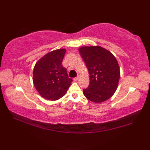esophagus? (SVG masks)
Instances as JSON below:
<instances>
[{"label": "esophagus", "instance_id": "1", "mask_svg": "<svg viewBox=\"0 0 150 150\" xmlns=\"http://www.w3.org/2000/svg\"><path fill=\"white\" fill-rule=\"evenodd\" d=\"M79 77H75V78H74V79H73V80H74L75 81H77L78 80H79Z\"/></svg>", "mask_w": 150, "mask_h": 150}]
</instances>
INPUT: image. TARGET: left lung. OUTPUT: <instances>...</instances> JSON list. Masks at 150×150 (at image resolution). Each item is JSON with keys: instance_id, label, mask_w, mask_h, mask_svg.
Returning a JSON list of instances; mask_svg holds the SVG:
<instances>
[{"instance_id": "8db88e82", "label": "left lung", "mask_w": 150, "mask_h": 150, "mask_svg": "<svg viewBox=\"0 0 150 150\" xmlns=\"http://www.w3.org/2000/svg\"><path fill=\"white\" fill-rule=\"evenodd\" d=\"M79 50L90 74V85L83 90L84 96L95 103L108 100L119 84L120 72L117 60L99 46H82Z\"/></svg>"}]
</instances>
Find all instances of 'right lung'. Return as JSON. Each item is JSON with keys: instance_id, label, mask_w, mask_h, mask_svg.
Here are the masks:
<instances>
[{"instance_id": "right-lung-1", "label": "right lung", "mask_w": 150, "mask_h": 150, "mask_svg": "<svg viewBox=\"0 0 150 150\" xmlns=\"http://www.w3.org/2000/svg\"><path fill=\"white\" fill-rule=\"evenodd\" d=\"M66 49L53 50L44 55L35 65L33 82L41 97L56 100L64 95L71 84L67 70L62 65Z\"/></svg>"}]
</instances>
